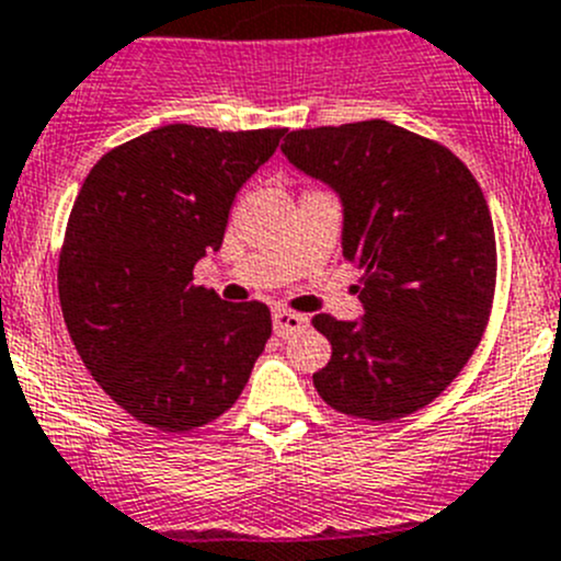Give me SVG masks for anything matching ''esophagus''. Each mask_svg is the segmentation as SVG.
<instances>
[{"label": "esophagus", "mask_w": 561, "mask_h": 561, "mask_svg": "<svg viewBox=\"0 0 561 561\" xmlns=\"http://www.w3.org/2000/svg\"><path fill=\"white\" fill-rule=\"evenodd\" d=\"M272 324H275V333L289 339V335L300 333V330L308 328V317L306 313H295V311H286V308H277L272 313Z\"/></svg>", "instance_id": "1"}]
</instances>
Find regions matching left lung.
<instances>
[{"instance_id":"obj_1","label":"left lung","mask_w":561,"mask_h":561,"mask_svg":"<svg viewBox=\"0 0 561 561\" xmlns=\"http://www.w3.org/2000/svg\"><path fill=\"white\" fill-rule=\"evenodd\" d=\"M280 151L339 192L344 259L364 270V317L311 319L333 346L313 386L339 413L404 419L449 388L488 328L495 231L482 186L449 148L388 121L289 131Z\"/></svg>"}]
</instances>
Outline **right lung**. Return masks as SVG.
Segmentation results:
<instances>
[{
  "label": "right lung",
  "mask_w": 561,
  "mask_h": 561,
  "mask_svg": "<svg viewBox=\"0 0 561 561\" xmlns=\"http://www.w3.org/2000/svg\"><path fill=\"white\" fill-rule=\"evenodd\" d=\"M286 129L170 124L112 148L73 201L57 266L62 317L106 397L162 432H186L239 399L272 333L264 302L192 284L220 250L244 181Z\"/></svg>",
  "instance_id": "add662e5"
}]
</instances>
